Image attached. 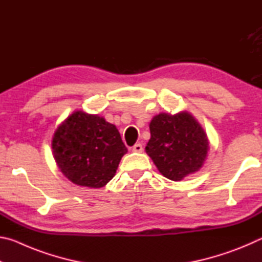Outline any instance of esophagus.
Returning <instances> with one entry per match:
<instances>
[{"label":"esophagus","instance_id":"obj_1","mask_svg":"<svg viewBox=\"0 0 262 262\" xmlns=\"http://www.w3.org/2000/svg\"><path fill=\"white\" fill-rule=\"evenodd\" d=\"M132 151L142 152V151H143V145H142L141 143H136L134 147H132Z\"/></svg>","mask_w":262,"mask_h":262}]
</instances>
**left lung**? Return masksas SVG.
<instances>
[{
    "label": "left lung",
    "mask_w": 262,
    "mask_h": 262,
    "mask_svg": "<svg viewBox=\"0 0 262 262\" xmlns=\"http://www.w3.org/2000/svg\"><path fill=\"white\" fill-rule=\"evenodd\" d=\"M145 151L165 178L180 181L202 167L209 141L200 123L187 111L159 113L150 121Z\"/></svg>",
    "instance_id": "left-lung-1"
}]
</instances>
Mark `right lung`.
<instances>
[{
	"instance_id": "add662e5",
	"label": "right lung",
	"mask_w": 262,
	"mask_h": 262,
	"mask_svg": "<svg viewBox=\"0 0 262 262\" xmlns=\"http://www.w3.org/2000/svg\"><path fill=\"white\" fill-rule=\"evenodd\" d=\"M52 149L63 176L91 188L104 187L128 151L117 127L83 111H75L56 128Z\"/></svg>"
}]
</instances>
